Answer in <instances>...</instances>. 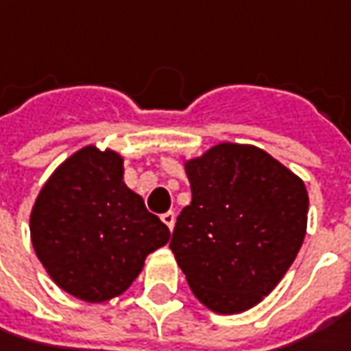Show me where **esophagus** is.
I'll return each mask as SVG.
<instances>
[{"label": "esophagus", "instance_id": "obj_1", "mask_svg": "<svg viewBox=\"0 0 351 351\" xmlns=\"http://www.w3.org/2000/svg\"><path fill=\"white\" fill-rule=\"evenodd\" d=\"M160 220H162V223H165L169 230H173V228H175V220H176L175 212H165V214L160 216Z\"/></svg>", "mask_w": 351, "mask_h": 351}]
</instances>
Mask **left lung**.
<instances>
[{
	"label": "left lung",
	"instance_id": "1",
	"mask_svg": "<svg viewBox=\"0 0 351 351\" xmlns=\"http://www.w3.org/2000/svg\"><path fill=\"white\" fill-rule=\"evenodd\" d=\"M192 202L176 218L171 250L196 298L243 313L293 265L306 234L304 182L253 145L221 143L186 162Z\"/></svg>",
	"mask_w": 351,
	"mask_h": 351
}]
</instances>
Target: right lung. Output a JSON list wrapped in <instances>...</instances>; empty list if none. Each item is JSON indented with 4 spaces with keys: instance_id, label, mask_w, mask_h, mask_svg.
I'll return each instance as SVG.
<instances>
[{
    "instance_id": "obj_1",
    "label": "right lung",
    "mask_w": 351,
    "mask_h": 351,
    "mask_svg": "<svg viewBox=\"0 0 351 351\" xmlns=\"http://www.w3.org/2000/svg\"><path fill=\"white\" fill-rule=\"evenodd\" d=\"M114 151L84 147L47 180L31 212L37 257L62 291L86 302L121 295L171 232L123 182Z\"/></svg>"
}]
</instances>
